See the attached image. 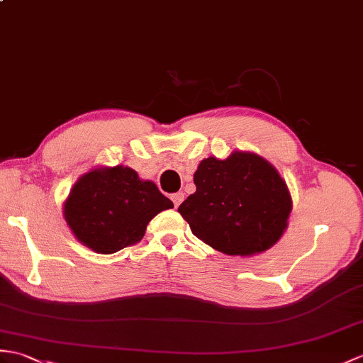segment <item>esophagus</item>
Listing matches in <instances>:
<instances>
[{
    "label": "esophagus",
    "instance_id": "34e87169",
    "mask_svg": "<svg viewBox=\"0 0 363 363\" xmlns=\"http://www.w3.org/2000/svg\"><path fill=\"white\" fill-rule=\"evenodd\" d=\"M172 201H173V204H174V207H178L181 202L184 201V193H173L172 195Z\"/></svg>",
    "mask_w": 363,
    "mask_h": 363
}]
</instances>
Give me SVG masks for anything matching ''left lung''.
I'll list each match as a JSON object with an SVG mask.
<instances>
[{
	"instance_id": "1",
	"label": "left lung",
	"mask_w": 363,
	"mask_h": 363,
	"mask_svg": "<svg viewBox=\"0 0 363 363\" xmlns=\"http://www.w3.org/2000/svg\"><path fill=\"white\" fill-rule=\"evenodd\" d=\"M196 191L178 212L196 238L225 255L250 257L281 238L292 210L288 185L277 168L249 151L210 156L193 176Z\"/></svg>"
}]
</instances>
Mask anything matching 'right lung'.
<instances>
[{"label":"right lung","mask_w":363,"mask_h":363,"mask_svg":"<svg viewBox=\"0 0 363 363\" xmlns=\"http://www.w3.org/2000/svg\"><path fill=\"white\" fill-rule=\"evenodd\" d=\"M173 208L155 182L130 167H99L79 178L65 201L63 216L82 244L97 254H116L139 242L148 223Z\"/></svg>","instance_id":"obj_1"}]
</instances>
